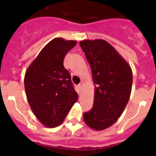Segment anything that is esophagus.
I'll return each instance as SVG.
<instances>
[{"label": "esophagus", "instance_id": "1", "mask_svg": "<svg viewBox=\"0 0 156 156\" xmlns=\"http://www.w3.org/2000/svg\"><path fill=\"white\" fill-rule=\"evenodd\" d=\"M83 84H84V83H83V81H81V82L79 83V85H78V86H79L80 87H82L83 86Z\"/></svg>", "mask_w": 156, "mask_h": 156}]
</instances>
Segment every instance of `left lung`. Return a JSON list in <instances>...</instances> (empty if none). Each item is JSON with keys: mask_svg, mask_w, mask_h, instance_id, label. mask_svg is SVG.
I'll use <instances>...</instances> for the list:
<instances>
[{"mask_svg": "<svg viewBox=\"0 0 156 156\" xmlns=\"http://www.w3.org/2000/svg\"><path fill=\"white\" fill-rule=\"evenodd\" d=\"M91 68L94 84V106L83 113L89 127L102 130L122 115L131 93L133 74L129 65L109 43L101 39L80 42Z\"/></svg>", "mask_w": 156, "mask_h": 156, "instance_id": "left-lung-1", "label": "left lung"}]
</instances>
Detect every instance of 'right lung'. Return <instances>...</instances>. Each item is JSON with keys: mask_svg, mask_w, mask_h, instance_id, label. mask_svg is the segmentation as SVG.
<instances>
[{"mask_svg": "<svg viewBox=\"0 0 156 156\" xmlns=\"http://www.w3.org/2000/svg\"><path fill=\"white\" fill-rule=\"evenodd\" d=\"M76 44V41L56 37L43 48L26 71L24 85L27 100L38 120L56 127L78 100L64 58Z\"/></svg>", "mask_w": 156, "mask_h": 156, "instance_id": "1", "label": "right lung"}]
</instances>
